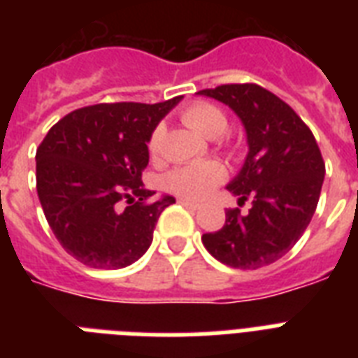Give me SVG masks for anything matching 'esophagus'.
<instances>
[{
	"instance_id": "esophagus-1",
	"label": "esophagus",
	"mask_w": 358,
	"mask_h": 358,
	"mask_svg": "<svg viewBox=\"0 0 358 358\" xmlns=\"http://www.w3.org/2000/svg\"><path fill=\"white\" fill-rule=\"evenodd\" d=\"M178 202H180V204H182V206L189 208V210H199V208H201V204H199V202L189 201V199H180Z\"/></svg>"
}]
</instances>
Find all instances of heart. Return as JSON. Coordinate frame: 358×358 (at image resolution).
Returning <instances> with one entry per match:
<instances>
[{"label": "heart", "mask_w": 358, "mask_h": 358, "mask_svg": "<svg viewBox=\"0 0 358 358\" xmlns=\"http://www.w3.org/2000/svg\"><path fill=\"white\" fill-rule=\"evenodd\" d=\"M182 120L204 137H219L229 126V119L223 109L210 102H196L185 108L182 111ZM159 150H162V128H156L148 139V154L150 157H157ZM224 176L227 173L223 165H219L217 162L193 163V165L176 167L167 173L165 187L174 195L196 201V199H204L213 187H217Z\"/></svg>", "instance_id": "b5f03b06"}]
</instances>
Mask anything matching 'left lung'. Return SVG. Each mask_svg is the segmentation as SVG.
<instances>
[{
	"instance_id": "obj_1",
	"label": "left lung",
	"mask_w": 358,
	"mask_h": 358,
	"mask_svg": "<svg viewBox=\"0 0 358 358\" xmlns=\"http://www.w3.org/2000/svg\"><path fill=\"white\" fill-rule=\"evenodd\" d=\"M196 94L236 111L249 154L227 189L250 201L249 212L227 210L217 232L202 236L208 252L236 269H258L282 258L305 234L322 193L325 162L310 128L277 94L256 83H229Z\"/></svg>"
}]
</instances>
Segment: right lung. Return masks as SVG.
<instances>
[{"mask_svg":"<svg viewBox=\"0 0 358 358\" xmlns=\"http://www.w3.org/2000/svg\"><path fill=\"white\" fill-rule=\"evenodd\" d=\"M182 100L76 109L36 148V193L63 249L94 269H120L150 247L173 196L154 201L143 171L157 122Z\"/></svg>","mask_w":358,"mask_h":358,"instance_id":"add662e5","label":"right lung"}]
</instances>
